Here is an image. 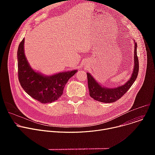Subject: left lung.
<instances>
[{
	"mask_svg": "<svg viewBox=\"0 0 155 155\" xmlns=\"http://www.w3.org/2000/svg\"><path fill=\"white\" fill-rule=\"evenodd\" d=\"M134 67L131 77L123 85L114 88H108L100 85L90 73L87 72L88 89L90 96L96 101L111 103L120 99L129 89L137 78L139 73V59L137 55V43L134 41Z\"/></svg>",
	"mask_w": 155,
	"mask_h": 155,
	"instance_id": "8db88e82",
	"label": "left lung"
}]
</instances>
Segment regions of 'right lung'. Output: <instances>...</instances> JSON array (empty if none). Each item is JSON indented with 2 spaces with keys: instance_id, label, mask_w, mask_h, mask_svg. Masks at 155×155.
Instances as JSON below:
<instances>
[{
  "instance_id": "add662e5",
  "label": "right lung",
  "mask_w": 155,
  "mask_h": 155,
  "mask_svg": "<svg viewBox=\"0 0 155 155\" xmlns=\"http://www.w3.org/2000/svg\"><path fill=\"white\" fill-rule=\"evenodd\" d=\"M25 38L18 47V75L21 87L30 96L41 103H51L62 94L65 85L78 71L62 72L45 76L35 72L30 66L24 51Z\"/></svg>"
}]
</instances>
